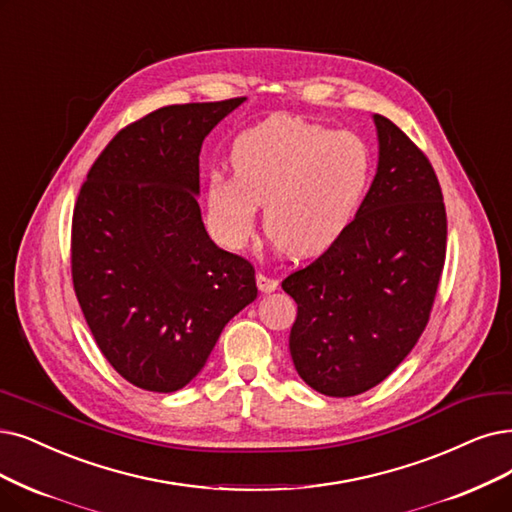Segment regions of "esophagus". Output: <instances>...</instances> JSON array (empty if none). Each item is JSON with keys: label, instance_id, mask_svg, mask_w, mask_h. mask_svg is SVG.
<instances>
[{"label": "esophagus", "instance_id": "esophagus-1", "mask_svg": "<svg viewBox=\"0 0 512 512\" xmlns=\"http://www.w3.org/2000/svg\"><path fill=\"white\" fill-rule=\"evenodd\" d=\"M256 283H258V290L264 292V294H271L279 288V281L273 279V277H267L264 273H258L256 275Z\"/></svg>", "mask_w": 512, "mask_h": 512}]
</instances>
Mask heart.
Instances as JSON below:
<instances>
[{"instance_id":"b5f03b06","label":"heart","mask_w":512,"mask_h":512,"mask_svg":"<svg viewBox=\"0 0 512 512\" xmlns=\"http://www.w3.org/2000/svg\"><path fill=\"white\" fill-rule=\"evenodd\" d=\"M235 174H214L208 218L227 248H241L267 206V231L283 252L315 256L346 231L370 182L361 136L275 115L239 134Z\"/></svg>"}]
</instances>
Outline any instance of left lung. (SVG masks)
<instances>
[{
  "mask_svg": "<svg viewBox=\"0 0 512 512\" xmlns=\"http://www.w3.org/2000/svg\"><path fill=\"white\" fill-rule=\"evenodd\" d=\"M378 166L370 191L309 267L281 283L298 304L290 355L327 397L370 391L410 355L431 315L447 220L426 155L391 119L372 115Z\"/></svg>",
  "mask_w": 512,
  "mask_h": 512,
  "instance_id": "8db88e82",
  "label": "left lung"
}]
</instances>
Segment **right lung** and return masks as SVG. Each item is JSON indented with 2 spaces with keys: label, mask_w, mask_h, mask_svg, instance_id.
Segmentation results:
<instances>
[{
  "label": "right lung",
  "mask_w": 512,
  "mask_h": 512,
  "mask_svg": "<svg viewBox=\"0 0 512 512\" xmlns=\"http://www.w3.org/2000/svg\"><path fill=\"white\" fill-rule=\"evenodd\" d=\"M245 98L163 107L100 153L73 212V285L102 355L138 388L174 393L256 300L254 267L203 227L199 153Z\"/></svg>",
  "instance_id": "obj_1"
}]
</instances>
